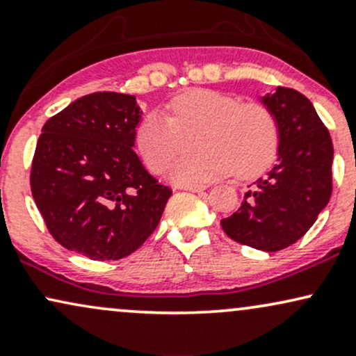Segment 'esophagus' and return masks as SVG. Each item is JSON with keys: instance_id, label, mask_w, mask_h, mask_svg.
Listing matches in <instances>:
<instances>
[{"instance_id": "34e87169", "label": "esophagus", "mask_w": 356, "mask_h": 356, "mask_svg": "<svg viewBox=\"0 0 356 356\" xmlns=\"http://www.w3.org/2000/svg\"><path fill=\"white\" fill-rule=\"evenodd\" d=\"M182 191H189V192H202L206 191V187L204 186H181Z\"/></svg>"}]
</instances>
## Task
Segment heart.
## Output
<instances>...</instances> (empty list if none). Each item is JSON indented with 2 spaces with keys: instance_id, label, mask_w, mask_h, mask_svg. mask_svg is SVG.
<instances>
[{
  "instance_id": "heart-1",
  "label": "heart",
  "mask_w": 356,
  "mask_h": 356,
  "mask_svg": "<svg viewBox=\"0 0 356 356\" xmlns=\"http://www.w3.org/2000/svg\"><path fill=\"white\" fill-rule=\"evenodd\" d=\"M172 115L154 110L142 118L136 144L154 172H161L197 136L201 152L186 154L174 162L169 177L192 186L224 177L234 170L239 179L254 177L271 164L280 134L275 117L261 104H241L231 93L195 88L177 95Z\"/></svg>"
}]
</instances>
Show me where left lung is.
<instances>
[{"label": "left lung", "mask_w": 356, "mask_h": 356, "mask_svg": "<svg viewBox=\"0 0 356 356\" xmlns=\"http://www.w3.org/2000/svg\"><path fill=\"white\" fill-rule=\"evenodd\" d=\"M259 102L276 120L277 162L252 182L243 206L220 226L236 243L276 252L303 238L328 204L333 144L303 93L277 87Z\"/></svg>", "instance_id": "obj_1"}]
</instances>
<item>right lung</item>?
<instances>
[{
	"label": "right lung",
	"mask_w": 356,
	"mask_h": 356,
	"mask_svg": "<svg viewBox=\"0 0 356 356\" xmlns=\"http://www.w3.org/2000/svg\"><path fill=\"white\" fill-rule=\"evenodd\" d=\"M142 115L136 95L97 92L43 125L31 194L63 248L115 261L137 251L157 227L172 191L134 152Z\"/></svg>",
	"instance_id": "obj_1"
}]
</instances>
